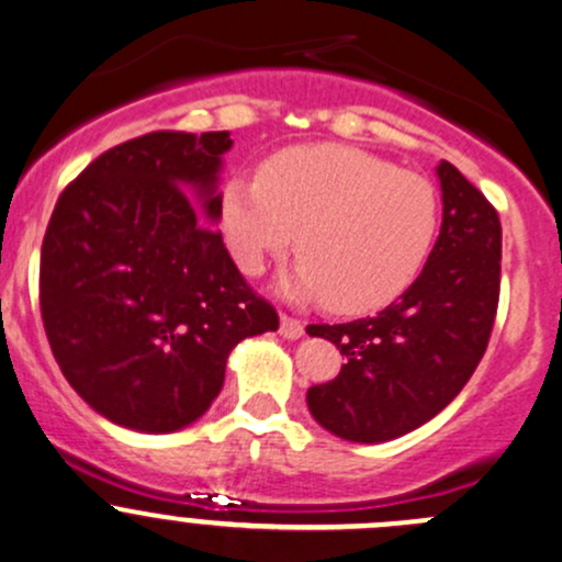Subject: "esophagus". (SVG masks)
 Returning <instances> with one entry per match:
<instances>
[{"label": "esophagus", "instance_id": "obj_1", "mask_svg": "<svg viewBox=\"0 0 562 562\" xmlns=\"http://www.w3.org/2000/svg\"><path fill=\"white\" fill-rule=\"evenodd\" d=\"M280 336L288 338V341H295V338L304 336V323L295 317H288V314H280Z\"/></svg>", "mask_w": 562, "mask_h": 562}]
</instances>
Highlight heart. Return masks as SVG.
<instances>
[{"label": "heart", "mask_w": 562, "mask_h": 562, "mask_svg": "<svg viewBox=\"0 0 562 562\" xmlns=\"http://www.w3.org/2000/svg\"><path fill=\"white\" fill-rule=\"evenodd\" d=\"M437 191L424 176L338 144L288 149L261 178L234 176L221 224L245 274L299 243L304 252L280 277L291 301H330L336 312H373L400 299L427 263L437 237Z\"/></svg>", "instance_id": "heart-1"}]
</instances>
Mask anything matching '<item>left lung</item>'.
<instances>
[{
    "instance_id": "obj_1",
    "label": "left lung",
    "mask_w": 562,
    "mask_h": 562,
    "mask_svg": "<svg viewBox=\"0 0 562 562\" xmlns=\"http://www.w3.org/2000/svg\"><path fill=\"white\" fill-rule=\"evenodd\" d=\"M442 224L422 274L375 317L310 325L347 362L306 392L314 422L349 442H386L435 418L464 390L488 347L502 277L493 205L442 159Z\"/></svg>"
}]
</instances>
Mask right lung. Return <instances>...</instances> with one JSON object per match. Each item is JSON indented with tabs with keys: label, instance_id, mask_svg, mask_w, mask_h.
<instances>
[{
	"label": "right lung",
	"instance_id": "1",
	"mask_svg": "<svg viewBox=\"0 0 562 562\" xmlns=\"http://www.w3.org/2000/svg\"><path fill=\"white\" fill-rule=\"evenodd\" d=\"M221 133H149L103 151L55 205L40 306L74 392L120 427L165 435L205 416L229 351L277 330L215 224Z\"/></svg>",
	"mask_w": 562,
	"mask_h": 562
}]
</instances>
